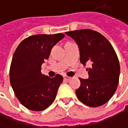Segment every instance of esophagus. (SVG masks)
Returning a JSON list of instances; mask_svg holds the SVG:
<instances>
[{"mask_svg":"<svg viewBox=\"0 0 128 128\" xmlns=\"http://www.w3.org/2000/svg\"><path fill=\"white\" fill-rule=\"evenodd\" d=\"M64 79L65 81H70L71 80V77H69V76H64Z\"/></svg>","mask_w":128,"mask_h":128,"instance_id":"34e87169","label":"esophagus"}]
</instances>
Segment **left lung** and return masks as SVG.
<instances>
[{"mask_svg":"<svg viewBox=\"0 0 128 128\" xmlns=\"http://www.w3.org/2000/svg\"><path fill=\"white\" fill-rule=\"evenodd\" d=\"M78 46L80 62L86 65L89 78H79L81 85L76 90L78 98L89 107L107 103L114 96L118 84L120 66L115 50L109 40L92 30L66 32Z\"/></svg>","mask_w":128,"mask_h":128,"instance_id":"8db88e82","label":"left lung"}]
</instances>
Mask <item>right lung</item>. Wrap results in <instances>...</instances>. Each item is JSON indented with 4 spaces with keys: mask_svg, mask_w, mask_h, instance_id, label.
I'll list each match as a JSON object with an SVG mask.
<instances>
[{
    "mask_svg": "<svg viewBox=\"0 0 128 128\" xmlns=\"http://www.w3.org/2000/svg\"><path fill=\"white\" fill-rule=\"evenodd\" d=\"M64 38L62 33L30 36L20 42L13 55L10 71L11 86L18 99L29 110H44L56 98L63 77L56 75L50 78L40 70L52 48Z\"/></svg>",
    "mask_w": 128,
    "mask_h": 128,
    "instance_id": "1",
    "label": "right lung"
}]
</instances>
